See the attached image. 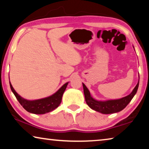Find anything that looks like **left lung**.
<instances>
[{
    "label": "left lung",
    "instance_id": "left-lung-1",
    "mask_svg": "<svg viewBox=\"0 0 149 149\" xmlns=\"http://www.w3.org/2000/svg\"><path fill=\"white\" fill-rule=\"evenodd\" d=\"M139 84V79L137 85L129 95L120 99L108 100H104V101L97 100L93 99L90 94L89 89H87L84 84H83L85 101L91 109L102 113V114H108L118 112L122 110L123 108H125L126 106L129 104L130 102L132 100L133 97H134V95L137 91Z\"/></svg>",
    "mask_w": 149,
    "mask_h": 149
}]
</instances>
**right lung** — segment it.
<instances>
[{"instance_id": "1", "label": "right lung", "mask_w": 149, "mask_h": 149, "mask_svg": "<svg viewBox=\"0 0 149 149\" xmlns=\"http://www.w3.org/2000/svg\"><path fill=\"white\" fill-rule=\"evenodd\" d=\"M68 84V82L65 83L54 94L49 97L41 99L29 100L24 99L17 94L10 82V86L12 91L13 92L20 104L27 112L35 114H46L47 112H50L56 109L61 103L63 93L66 89Z\"/></svg>"}]
</instances>
